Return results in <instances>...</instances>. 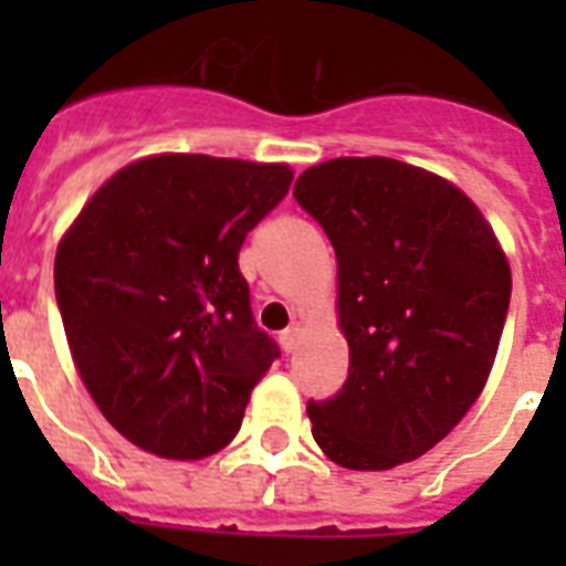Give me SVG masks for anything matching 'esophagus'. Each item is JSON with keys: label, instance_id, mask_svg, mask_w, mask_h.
<instances>
[{"label": "esophagus", "instance_id": "1", "mask_svg": "<svg viewBox=\"0 0 566 566\" xmlns=\"http://www.w3.org/2000/svg\"><path fill=\"white\" fill-rule=\"evenodd\" d=\"M279 344H282L284 353H293V349H296V346H300V326H296V323H293V326L284 328L282 335H279Z\"/></svg>", "mask_w": 566, "mask_h": 566}]
</instances>
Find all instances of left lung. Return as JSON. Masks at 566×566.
Instances as JSON below:
<instances>
[{"label":"left lung","instance_id":"obj_1","mask_svg":"<svg viewBox=\"0 0 566 566\" xmlns=\"http://www.w3.org/2000/svg\"><path fill=\"white\" fill-rule=\"evenodd\" d=\"M337 255L349 376L311 399L335 464L390 470L426 455L479 399L509 317L511 270L455 185L394 158H335L293 188Z\"/></svg>","mask_w":566,"mask_h":566}]
</instances>
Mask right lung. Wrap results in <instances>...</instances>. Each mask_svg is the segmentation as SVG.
Instances as JSON below:
<instances>
[{
    "mask_svg": "<svg viewBox=\"0 0 566 566\" xmlns=\"http://www.w3.org/2000/svg\"><path fill=\"white\" fill-rule=\"evenodd\" d=\"M291 181L284 164L155 155L105 181L61 240L70 353L135 447L196 461L240 431L279 346L255 326L238 252Z\"/></svg>",
    "mask_w": 566,
    "mask_h": 566,
    "instance_id": "right-lung-1",
    "label": "right lung"
}]
</instances>
